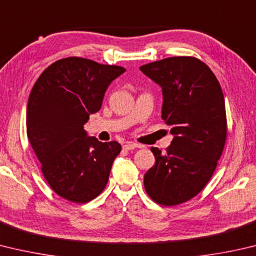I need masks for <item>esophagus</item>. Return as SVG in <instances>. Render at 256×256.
Instances as JSON below:
<instances>
[{"label":"esophagus","mask_w":256,"mask_h":256,"mask_svg":"<svg viewBox=\"0 0 256 256\" xmlns=\"http://www.w3.org/2000/svg\"><path fill=\"white\" fill-rule=\"evenodd\" d=\"M141 148V146H138V144H136V143H133V142H126L123 146V148L124 150H133V148Z\"/></svg>","instance_id":"obj_1"}]
</instances>
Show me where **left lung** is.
I'll list each match as a JSON object with an SVG mask.
<instances>
[{"mask_svg":"<svg viewBox=\"0 0 256 256\" xmlns=\"http://www.w3.org/2000/svg\"><path fill=\"white\" fill-rule=\"evenodd\" d=\"M140 70L162 88L161 118L174 136L166 153L151 148L156 164L144 188L159 205H179L202 192L224 150V95L210 68L194 57L166 58Z\"/></svg>","mask_w":256,"mask_h":256,"instance_id":"obj_1","label":"left lung"}]
</instances>
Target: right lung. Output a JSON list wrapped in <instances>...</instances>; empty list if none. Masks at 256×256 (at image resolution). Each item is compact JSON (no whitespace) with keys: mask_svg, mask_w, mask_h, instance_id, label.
<instances>
[{"mask_svg":"<svg viewBox=\"0 0 256 256\" xmlns=\"http://www.w3.org/2000/svg\"><path fill=\"white\" fill-rule=\"evenodd\" d=\"M125 70L80 57L60 59L41 74L30 92L28 138L47 182L69 202H90L108 184L120 144L88 136L84 125L100 110L110 84Z\"/></svg>","mask_w":256,"mask_h":256,"instance_id":"obj_1","label":"right lung"}]
</instances>
